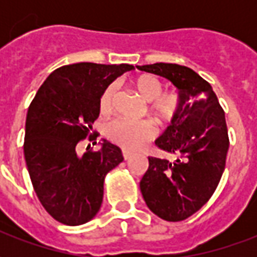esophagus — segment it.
I'll return each instance as SVG.
<instances>
[{"mask_svg": "<svg viewBox=\"0 0 257 257\" xmlns=\"http://www.w3.org/2000/svg\"><path fill=\"white\" fill-rule=\"evenodd\" d=\"M131 156H132V154H131V151H128V150H122V157H123V160H129V158H131Z\"/></svg>", "mask_w": 257, "mask_h": 257, "instance_id": "esophagus-1", "label": "esophagus"}]
</instances>
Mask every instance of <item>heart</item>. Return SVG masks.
Segmentation results:
<instances>
[{"label":"heart","mask_w":257,"mask_h":257,"mask_svg":"<svg viewBox=\"0 0 257 257\" xmlns=\"http://www.w3.org/2000/svg\"><path fill=\"white\" fill-rule=\"evenodd\" d=\"M135 88L140 96L149 101V110L160 121H171L176 117L180 107V97L175 92H162L164 85L161 79L151 74H143L135 81ZM115 95V86L108 85L101 92L99 99V108L103 114L111 111L112 99ZM106 135L112 143L128 150L139 149L150 142L156 129L149 121H129L118 118L107 125Z\"/></svg>","instance_id":"1"}]
</instances>
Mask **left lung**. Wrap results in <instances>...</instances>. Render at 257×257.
<instances>
[{
    "label": "left lung",
    "instance_id": "8db88e82",
    "mask_svg": "<svg viewBox=\"0 0 257 257\" xmlns=\"http://www.w3.org/2000/svg\"><path fill=\"white\" fill-rule=\"evenodd\" d=\"M136 67L165 77L179 89L178 114L156 140L176 160L149 157L140 191L158 217L184 220L209 201L220 182L230 145L224 111L209 82L191 68L173 63Z\"/></svg>",
    "mask_w": 257,
    "mask_h": 257
}]
</instances>
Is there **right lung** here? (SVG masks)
<instances>
[{"label":"right lung","instance_id":"add662e5","mask_svg":"<svg viewBox=\"0 0 257 257\" xmlns=\"http://www.w3.org/2000/svg\"><path fill=\"white\" fill-rule=\"evenodd\" d=\"M131 64L75 63L49 74L30 103L26 118L25 160L42 206L67 226L84 224L100 209L106 175L123 161L121 149L104 140L97 151L79 157L99 117L103 90Z\"/></svg>","mask_w":257,"mask_h":257}]
</instances>
